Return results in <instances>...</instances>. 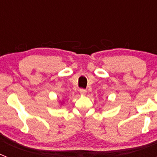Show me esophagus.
I'll return each mask as SVG.
<instances>
[{"instance_id":"34e87169","label":"esophagus","mask_w":157,"mask_h":157,"mask_svg":"<svg viewBox=\"0 0 157 157\" xmlns=\"http://www.w3.org/2000/svg\"><path fill=\"white\" fill-rule=\"evenodd\" d=\"M79 93L82 96H85L86 94V90H84V89H80Z\"/></svg>"}]
</instances>
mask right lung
<instances>
[{
    "instance_id": "obj_1",
    "label": "right lung",
    "mask_w": 157,
    "mask_h": 157,
    "mask_svg": "<svg viewBox=\"0 0 157 157\" xmlns=\"http://www.w3.org/2000/svg\"><path fill=\"white\" fill-rule=\"evenodd\" d=\"M62 102H63V101H61V102H60V106H62Z\"/></svg>"
}]
</instances>
